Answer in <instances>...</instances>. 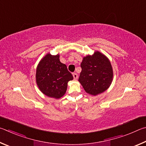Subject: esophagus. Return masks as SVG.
<instances>
[{
	"label": "esophagus",
	"mask_w": 146,
	"mask_h": 146,
	"mask_svg": "<svg viewBox=\"0 0 146 146\" xmlns=\"http://www.w3.org/2000/svg\"><path fill=\"white\" fill-rule=\"evenodd\" d=\"M72 74H73L74 79V80H77L78 78V76L77 74H76V73H73Z\"/></svg>",
	"instance_id": "esophagus-1"
}]
</instances>
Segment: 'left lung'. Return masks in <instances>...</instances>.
Listing matches in <instances>:
<instances>
[{
  "instance_id": "8db88e82",
  "label": "left lung",
  "mask_w": 146,
  "mask_h": 146,
  "mask_svg": "<svg viewBox=\"0 0 146 146\" xmlns=\"http://www.w3.org/2000/svg\"><path fill=\"white\" fill-rule=\"evenodd\" d=\"M78 81L86 93L97 96L106 90L113 81V69L109 59L96 51L93 55L84 57Z\"/></svg>"
}]
</instances>
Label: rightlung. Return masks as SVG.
Wrapping results in <instances>:
<instances>
[{"mask_svg": "<svg viewBox=\"0 0 146 146\" xmlns=\"http://www.w3.org/2000/svg\"><path fill=\"white\" fill-rule=\"evenodd\" d=\"M73 80L66 65L60 62V55L48 53L38 63L36 81L42 92L49 98L59 99L64 96L67 83Z\"/></svg>", "mask_w": 146, "mask_h": 146, "instance_id": "obj_1", "label": "right lung"}]
</instances>
